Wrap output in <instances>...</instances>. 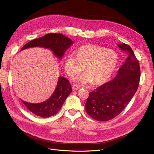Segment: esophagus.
<instances>
[{
    "instance_id": "34e87169",
    "label": "esophagus",
    "mask_w": 154,
    "mask_h": 154,
    "mask_svg": "<svg viewBox=\"0 0 154 154\" xmlns=\"http://www.w3.org/2000/svg\"><path fill=\"white\" fill-rule=\"evenodd\" d=\"M79 88V85H73L72 87V91H76V90H78V88Z\"/></svg>"
}]
</instances>
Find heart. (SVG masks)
<instances>
[{
	"label": "heart",
	"mask_w": 154,
	"mask_h": 154,
	"mask_svg": "<svg viewBox=\"0 0 154 154\" xmlns=\"http://www.w3.org/2000/svg\"><path fill=\"white\" fill-rule=\"evenodd\" d=\"M119 56L112 49L94 45H83L75 51V56L67 55L63 61L66 75L70 78L79 75L85 69V73L78 79V82L88 83L94 81L95 84L106 82L117 66Z\"/></svg>",
	"instance_id": "obj_1"
}]
</instances>
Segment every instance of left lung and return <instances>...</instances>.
<instances>
[{
	"instance_id": "left-lung-1",
	"label": "left lung",
	"mask_w": 154,
	"mask_h": 154,
	"mask_svg": "<svg viewBox=\"0 0 154 154\" xmlns=\"http://www.w3.org/2000/svg\"><path fill=\"white\" fill-rule=\"evenodd\" d=\"M118 46L128 57L116 76L90 92L85 103L87 114L97 121H108L119 115L131 101L140 84V63L133 51L125 43Z\"/></svg>"
}]
</instances>
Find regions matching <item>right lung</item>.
<instances>
[{
	"instance_id": "1",
	"label": "right lung",
	"mask_w": 154,
	"mask_h": 154,
	"mask_svg": "<svg viewBox=\"0 0 154 154\" xmlns=\"http://www.w3.org/2000/svg\"><path fill=\"white\" fill-rule=\"evenodd\" d=\"M72 43L73 41L71 39L62 34L50 33L29 41L21 50L35 46L43 47L50 48L55 56L61 59ZM72 91L69 81L63 77H59L54 94L46 101L38 104L26 103L22 100V101L32 113L43 118L50 117L57 113Z\"/></svg>"
}]
</instances>
